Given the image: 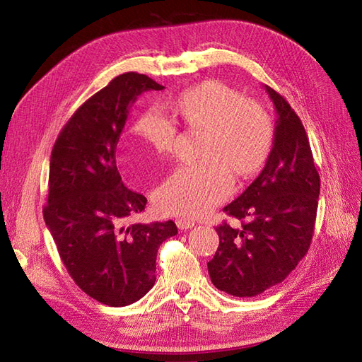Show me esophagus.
<instances>
[{
    "label": "esophagus",
    "mask_w": 362,
    "mask_h": 362,
    "mask_svg": "<svg viewBox=\"0 0 362 362\" xmlns=\"http://www.w3.org/2000/svg\"><path fill=\"white\" fill-rule=\"evenodd\" d=\"M177 226L180 229H189V228L194 226V221H190V218H178Z\"/></svg>",
    "instance_id": "34e87169"
}]
</instances>
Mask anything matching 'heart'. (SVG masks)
I'll return each mask as SVG.
<instances>
[{
  "label": "heart",
  "mask_w": 362,
  "mask_h": 362,
  "mask_svg": "<svg viewBox=\"0 0 362 362\" xmlns=\"http://www.w3.org/2000/svg\"><path fill=\"white\" fill-rule=\"evenodd\" d=\"M169 107L181 124L205 133L199 151L205 161L175 169L158 185L154 204L163 214L193 218L228 198L231 173L247 178L262 168L273 145V120L261 104L221 81L190 87ZM174 118L158 104L148 105L131 133L160 154H170L178 136Z\"/></svg>",
  "instance_id": "obj_1"
}]
</instances>
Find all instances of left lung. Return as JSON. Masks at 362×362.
Wrapping results in <instances>:
<instances>
[{
	"label": "left lung",
	"mask_w": 362,
	"mask_h": 362,
	"mask_svg": "<svg viewBox=\"0 0 362 362\" xmlns=\"http://www.w3.org/2000/svg\"><path fill=\"white\" fill-rule=\"evenodd\" d=\"M266 92L278 115L264 169L223 211L242 225L216 228L218 247L208 261L214 287L252 298L286 279L310 249L320 177L299 116L272 87Z\"/></svg>",
	"instance_id": "obj_1"
}]
</instances>
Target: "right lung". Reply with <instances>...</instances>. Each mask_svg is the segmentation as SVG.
Instances as JSON below:
<instances>
[{
  "mask_svg": "<svg viewBox=\"0 0 362 362\" xmlns=\"http://www.w3.org/2000/svg\"><path fill=\"white\" fill-rule=\"evenodd\" d=\"M163 89L144 74L116 76L72 115L51 152L43 218L76 286L108 306L144 298L157 279L160 245L178 234L172 221L127 223L146 198L125 187L116 166L131 105L140 93Z\"/></svg>",
  "mask_w": 362,
  "mask_h": 362,
  "instance_id": "obj_1",
  "label": "right lung"
}]
</instances>
